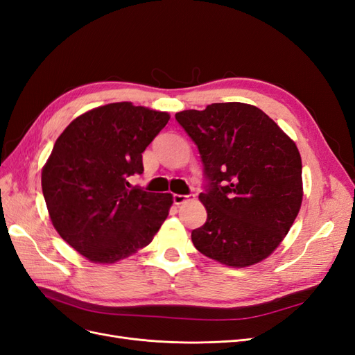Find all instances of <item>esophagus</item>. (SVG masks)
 <instances>
[{"instance_id":"1","label":"esophagus","mask_w":355,"mask_h":355,"mask_svg":"<svg viewBox=\"0 0 355 355\" xmlns=\"http://www.w3.org/2000/svg\"><path fill=\"white\" fill-rule=\"evenodd\" d=\"M188 197H189V196H182V194H173V202L176 204V206H179V204H182V202H185Z\"/></svg>"}]
</instances>
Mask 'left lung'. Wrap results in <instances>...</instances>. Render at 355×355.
<instances>
[{"label": "left lung", "mask_w": 355, "mask_h": 355, "mask_svg": "<svg viewBox=\"0 0 355 355\" xmlns=\"http://www.w3.org/2000/svg\"><path fill=\"white\" fill-rule=\"evenodd\" d=\"M194 141L207 184V220L191 232L196 249L227 266L263 261L283 241L302 204V159L263 111L240 102L176 114Z\"/></svg>", "instance_id": "8db88e82"}]
</instances>
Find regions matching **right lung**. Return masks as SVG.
I'll return each mask as SVG.
<instances>
[{
    "label": "right lung",
    "instance_id": "add662e5",
    "mask_svg": "<svg viewBox=\"0 0 355 355\" xmlns=\"http://www.w3.org/2000/svg\"><path fill=\"white\" fill-rule=\"evenodd\" d=\"M170 115L116 102L85 112L63 130L42 167L41 187L53 227L94 263H114L153 241L171 194L130 188L142 153Z\"/></svg>",
    "mask_w": 355,
    "mask_h": 355
}]
</instances>
